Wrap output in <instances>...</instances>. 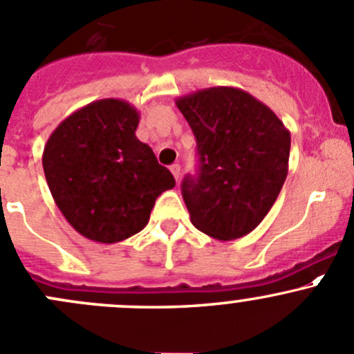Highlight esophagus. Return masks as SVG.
Here are the masks:
<instances>
[{
    "label": "esophagus",
    "instance_id": "esophagus-1",
    "mask_svg": "<svg viewBox=\"0 0 354 354\" xmlns=\"http://www.w3.org/2000/svg\"><path fill=\"white\" fill-rule=\"evenodd\" d=\"M169 169H171V173H173L174 180L180 181V174H181V166H180V164H173V166H171Z\"/></svg>",
    "mask_w": 354,
    "mask_h": 354
}]
</instances>
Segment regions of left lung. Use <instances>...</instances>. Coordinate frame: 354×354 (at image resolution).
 Listing matches in <instances>:
<instances>
[{"instance_id": "8db88e82", "label": "left lung", "mask_w": 354, "mask_h": 354, "mask_svg": "<svg viewBox=\"0 0 354 354\" xmlns=\"http://www.w3.org/2000/svg\"><path fill=\"white\" fill-rule=\"evenodd\" d=\"M176 107L194 131L201 162L198 176L181 183L192 225L218 240L247 235L289 173V129L268 105L233 86L180 97Z\"/></svg>"}]
</instances>
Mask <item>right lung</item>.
<instances>
[{"instance_id": "add662e5", "label": "right lung", "mask_w": 354, "mask_h": 354, "mask_svg": "<svg viewBox=\"0 0 354 354\" xmlns=\"http://www.w3.org/2000/svg\"><path fill=\"white\" fill-rule=\"evenodd\" d=\"M140 112L119 98L91 102L55 128L43 150L51 197L86 239L115 243L142 232L156 198L176 185L136 138Z\"/></svg>"}]
</instances>
